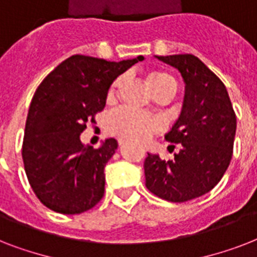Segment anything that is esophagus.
Listing matches in <instances>:
<instances>
[{
  "label": "esophagus",
  "mask_w": 257,
  "mask_h": 257,
  "mask_svg": "<svg viewBox=\"0 0 257 257\" xmlns=\"http://www.w3.org/2000/svg\"><path fill=\"white\" fill-rule=\"evenodd\" d=\"M125 143H126V140H125V139H118V145H124Z\"/></svg>",
  "instance_id": "esophagus-1"
}]
</instances>
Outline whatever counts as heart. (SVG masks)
<instances>
[{
  "mask_svg": "<svg viewBox=\"0 0 257 257\" xmlns=\"http://www.w3.org/2000/svg\"><path fill=\"white\" fill-rule=\"evenodd\" d=\"M121 80L117 78L109 88L108 97L112 98L120 86ZM149 86L152 90L160 88H172L177 90V82L171 74L164 72L152 73L148 77ZM164 124L160 118L139 112L129 106H120L109 113L106 117V131L113 136L126 140H147L153 135L161 132Z\"/></svg>",
  "mask_w": 257,
  "mask_h": 257,
  "instance_id": "heart-1",
  "label": "heart"
}]
</instances>
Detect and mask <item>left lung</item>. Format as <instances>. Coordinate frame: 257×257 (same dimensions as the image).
Instances as JSON below:
<instances>
[{"label": "left lung", "instance_id": "8db88e82", "mask_svg": "<svg viewBox=\"0 0 257 257\" xmlns=\"http://www.w3.org/2000/svg\"><path fill=\"white\" fill-rule=\"evenodd\" d=\"M175 66L185 81L179 120L167 141L180 152L175 160L156 155L145 159V185L153 195L184 203L205 195L227 171L233 153L236 113L223 81L193 54L157 57Z\"/></svg>", "mask_w": 257, "mask_h": 257}]
</instances>
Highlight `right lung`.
Here are the masks:
<instances>
[{"mask_svg": "<svg viewBox=\"0 0 257 257\" xmlns=\"http://www.w3.org/2000/svg\"><path fill=\"white\" fill-rule=\"evenodd\" d=\"M144 57L110 62L76 54L38 85L30 102L22 143L26 177L45 207L64 215L92 209L105 192L104 168L117 149L108 139L98 149L80 135L105 106L113 80Z\"/></svg>", "mask_w": 257, "mask_h": 257, "instance_id": "right-lung-1", "label": "right lung"}]
</instances>
